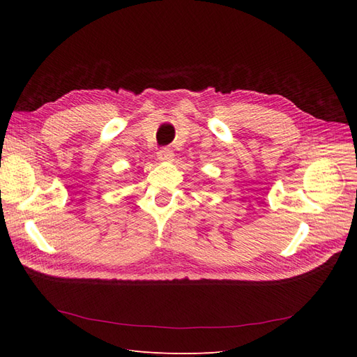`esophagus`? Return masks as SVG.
Wrapping results in <instances>:
<instances>
[{
  "label": "esophagus",
  "mask_w": 357,
  "mask_h": 357,
  "mask_svg": "<svg viewBox=\"0 0 357 357\" xmlns=\"http://www.w3.org/2000/svg\"><path fill=\"white\" fill-rule=\"evenodd\" d=\"M172 158H174V153H172V150L168 149V147H164L160 149L158 152V159L160 162H167V160H172Z\"/></svg>",
  "instance_id": "obj_1"
}]
</instances>
